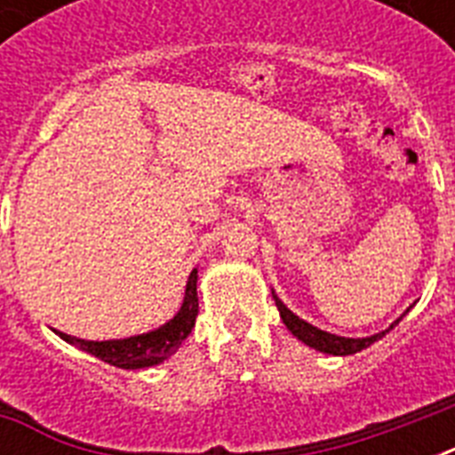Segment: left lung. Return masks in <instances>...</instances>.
Returning <instances> with one entry per match:
<instances>
[{
  "mask_svg": "<svg viewBox=\"0 0 455 455\" xmlns=\"http://www.w3.org/2000/svg\"><path fill=\"white\" fill-rule=\"evenodd\" d=\"M274 299H276V307L278 311H281V318H283L285 328L295 335L298 339H302L304 345L314 347V349H318V352H325V354H332V356H347V354H356L361 352V349H366V347H371L375 342V339H380L385 332H378V335H371V338H339V335H332V332H325L321 331V328H316V325L307 323V321H302L299 316H295L288 307H285L281 299L274 295ZM399 323V321H396ZM389 328H395V325H389Z\"/></svg>",
  "mask_w": 455,
  "mask_h": 455,
  "instance_id": "obj_1",
  "label": "left lung"
}]
</instances>
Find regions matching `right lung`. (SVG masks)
<instances>
[{
	"mask_svg": "<svg viewBox=\"0 0 455 455\" xmlns=\"http://www.w3.org/2000/svg\"><path fill=\"white\" fill-rule=\"evenodd\" d=\"M198 271L193 269L186 283V298L181 309L170 323H164L157 331L144 332V335H134V338L124 339H106V342H92V339L70 338L66 332H59L60 338L77 345L84 352L94 354L96 359L106 361L110 366L117 368H148L156 366L160 361L177 352L179 345L188 338V332L196 325V316H198Z\"/></svg>",
	"mask_w": 455,
	"mask_h": 455,
	"instance_id": "1",
	"label": "right lung"
}]
</instances>
